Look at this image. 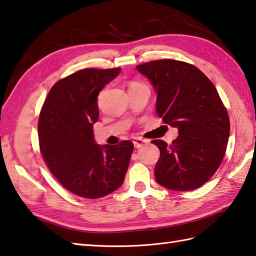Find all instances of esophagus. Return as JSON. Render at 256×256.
I'll return each mask as SVG.
<instances>
[{"instance_id":"34e87169","label":"esophagus","mask_w":256,"mask_h":256,"mask_svg":"<svg viewBox=\"0 0 256 256\" xmlns=\"http://www.w3.org/2000/svg\"><path fill=\"white\" fill-rule=\"evenodd\" d=\"M146 142H148V140H144L142 138H136L134 140V148H140L141 146H144Z\"/></svg>"}]
</instances>
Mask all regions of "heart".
<instances>
[{
	"instance_id": "b5f03b06",
	"label": "heart",
	"mask_w": 256,
	"mask_h": 256,
	"mask_svg": "<svg viewBox=\"0 0 256 256\" xmlns=\"http://www.w3.org/2000/svg\"><path fill=\"white\" fill-rule=\"evenodd\" d=\"M137 84H138V83H134H134H132V85H130V86H132V85H137Z\"/></svg>"
}]
</instances>
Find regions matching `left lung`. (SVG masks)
Instances as JSON below:
<instances>
[{
	"instance_id": "8db88e82",
	"label": "left lung",
	"mask_w": 256,
	"mask_h": 256,
	"mask_svg": "<svg viewBox=\"0 0 256 256\" xmlns=\"http://www.w3.org/2000/svg\"><path fill=\"white\" fill-rule=\"evenodd\" d=\"M156 93V114L178 128L172 144L153 140L160 158L156 180L166 188L196 190L217 171L230 134L228 112L212 81L195 66L163 59L136 66Z\"/></svg>"
}]
</instances>
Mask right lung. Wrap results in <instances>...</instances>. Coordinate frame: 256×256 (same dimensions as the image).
Listing matches in <instances>:
<instances>
[{"mask_svg": "<svg viewBox=\"0 0 256 256\" xmlns=\"http://www.w3.org/2000/svg\"><path fill=\"white\" fill-rule=\"evenodd\" d=\"M120 68L83 69L56 82L39 116L38 137L50 172L69 192L100 198L122 186L134 150L132 141L117 146L95 142L98 96Z\"/></svg>", "mask_w": 256, "mask_h": 256, "instance_id": "right-lung-1", "label": "right lung"}]
</instances>
